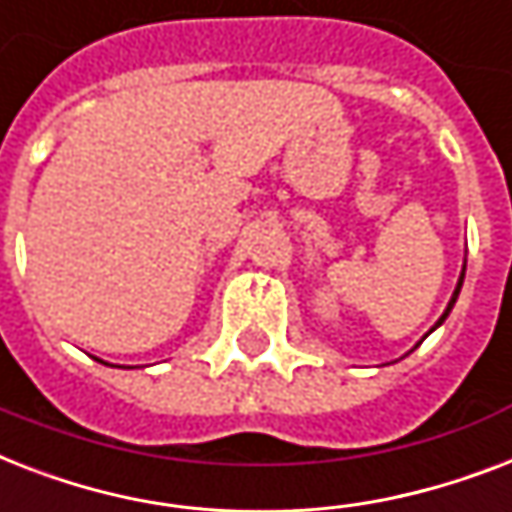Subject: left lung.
<instances>
[{
	"label": "left lung",
	"instance_id": "8db88e82",
	"mask_svg": "<svg viewBox=\"0 0 512 512\" xmlns=\"http://www.w3.org/2000/svg\"><path fill=\"white\" fill-rule=\"evenodd\" d=\"M463 280H465V267H463V272H460V280H457V288H455V293H452V298H449V304H447V309H444V314H441L439 320H436V325L431 327V330H428V333L423 335V338H428V335L433 333V330H436V327H441V322L447 320L449 317V312H452V306H455V301H457V296H460V288H463ZM423 343V341H420ZM415 349H418V346H415Z\"/></svg>",
	"mask_w": 512,
	"mask_h": 512
}]
</instances>
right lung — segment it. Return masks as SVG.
I'll return each instance as SVG.
<instances>
[{
  "instance_id": "right-lung-1",
  "label": "right lung",
  "mask_w": 512,
  "mask_h": 512,
  "mask_svg": "<svg viewBox=\"0 0 512 512\" xmlns=\"http://www.w3.org/2000/svg\"><path fill=\"white\" fill-rule=\"evenodd\" d=\"M97 362H102V359H97ZM102 365H108V362H102Z\"/></svg>"
}]
</instances>
